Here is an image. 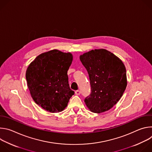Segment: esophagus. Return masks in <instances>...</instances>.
<instances>
[{"mask_svg":"<svg viewBox=\"0 0 152 152\" xmlns=\"http://www.w3.org/2000/svg\"><path fill=\"white\" fill-rule=\"evenodd\" d=\"M80 90H76V91H75V94H76V95H80Z\"/></svg>","mask_w":152,"mask_h":152,"instance_id":"esophagus-1","label":"esophagus"}]
</instances>
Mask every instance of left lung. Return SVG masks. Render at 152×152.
<instances>
[{
  "label": "left lung",
  "mask_w": 152,
  "mask_h": 152,
  "mask_svg": "<svg viewBox=\"0 0 152 152\" xmlns=\"http://www.w3.org/2000/svg\"><path fill=\"white\" fill-rule=\"evenodd\" d=\"M87 70L91 92L84 102L94 113L110 110L119 101L127 86L123 62L105 49H95L80 56Z\"/></svg>",
  "instance_id": "8db88e82"
}]
</instances>
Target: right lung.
Instances as JSON below:
<instances>
[{"label": "right lung", "instance_id": "1", "mask_svg": "<svg viewBox=\"0 0 152 152\" xmlns=\"http://www.w3.org/2000/svg\"><path fill=\"white\" fill-rule=\"evenodd\" d=\"M72 60L70 53L52 50L38 55L28 67L26 79L30 93L44 110L62 111L75 94L67 75Z\"/></svg>", "mask_w": 152, "mask_h": 152}]
</instances>
